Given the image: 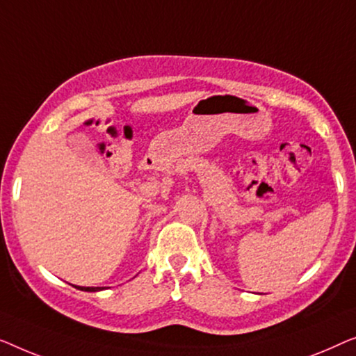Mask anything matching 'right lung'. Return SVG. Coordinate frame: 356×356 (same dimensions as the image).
I'll use <instances>...</instances> for the list:
<instances>
[{
  "label": "right lung",
  "instance_id": "obj_1",
  "mask_svg": "<svg viewBox=\"0 0 356 356\" xmlns=\"http://www.w3.org/2000/svg\"><path fill=\"white\" fill-rule=\"evenodd\" d=\"M80 290H85V292H98V290H102V287H77Z\"/></svg>",
  "mask_w": 356,
  "mask_h": 356
}]
</instances>
